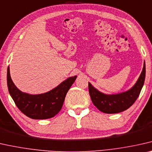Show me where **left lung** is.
<instances>
[{
  "instance_id": "left-lung-1",
  "label": "left lung",
  "mask_w": 152,
  "mask_h": 152,
  "mask_svg": "<svg viewBox=\"0 0 152 152\" xmlns=\"http://www.w3.org/2000/svg\"><path fill=\"white\" fill-rule=\"evenodd\" d=\"M145 78V63L137 82L130 90L119 94L106 95L99 92L89 83V92L92 102L100 111L113 114L123 112L137 100L144 85Z\"/></svg>"
}]
</instances>
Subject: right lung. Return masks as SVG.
<instances>
[{
  "mask_svg": "<svg viewBox=\"0 0 152 152\" xmlns=\"http://www.w3.org/2000/svg\"><path fill=\"white\" fill-rule=\"evenodd\" d=\"M70 77L50 91L39 95H31L18 89L11 80L10 67L7 68L9 92L20 111L33 119H46L55 116L61 109L65 96L76 79Z\"/></svg>",
  "mask_w": 152,
  "mask_h": 152,
  "instance_id": "1",
  "label": "right lung"
}]
</instances>
